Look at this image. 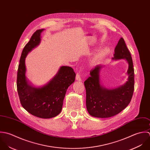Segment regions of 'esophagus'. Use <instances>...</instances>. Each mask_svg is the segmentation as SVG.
<instances>
[{
	"mask_svg": "<svg viewBox=\"0 0 150 150\" xmlns=\"http://www.w3.org/2000/svg\"><path fill=\"white\" fill-rule=\"evenodd\" d=\"M81 71H82V69H80L79 70V71L77 72V74L76 75V79L77 81H81Z\"/></svg>",
	"mask_w": 150,
	"mask_h": 150,
	"instance_id": "esophagus-1",
	"label": "esophagus"
}]
</instances>
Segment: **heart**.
<instances>
[{"instance_id": "b5f03b06", "label": "heart", "mask_w": 150, "mask_h": 150, "mask_svg": "<svg viewBox=\"0 0 150 150\" xmlns=\"http://www.w3.org/2000/svg\"><path fill=\"white\" fill-rule=\"evenodd\" d=\"M110 52V49L108 47H105L101 50H100L91 60V63L93 64H96L102 60L106 55H107Z\"/></svg>"}]
</instances>
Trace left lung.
<instances>
[{"instance_id": "obj_1", "label": "left lung", "mask_w": 150, "mask_h": 150, "mask_svg": "<svg viewBox=\"0 0 150 150\" xmlns=\"http://www.w3.org/2000/svg\"><path fill=\"white\" fill-rule=\"evenodd\" d=\"M112 60L125 59L129 64L127 81L120 87L108 89L100 84V71L102 65H98L90 72V76L84 82L86 92V108L90 115L97 118H110L117 115L130 103L134 85L133 61L123 38L115 48Z\"/></svg>"}]
</instances>
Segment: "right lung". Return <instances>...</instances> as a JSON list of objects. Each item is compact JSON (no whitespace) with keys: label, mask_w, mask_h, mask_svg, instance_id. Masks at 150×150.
I'll return each instance as SVG.
<instances>
[{"label":"right lung","mask_w":150,"mask_h":150,"mask_svg":"<svg viewBox=\"0 0 150 150\" xmlns=\"http://www.w3.org/2000/svg\"><path fill=\"white\" fill-rule=\"evenodd\" d=\"M43 30H36L23 49L18 68L17 88L23 107L35 117L47 119L60 114L67 90L74 82L76 74L71 67L62 66L45 86L37 88L28 83L25 60L28 53L40 43V33Z\"/></svg>","instance_id":"obj_1"}]
</instances>
